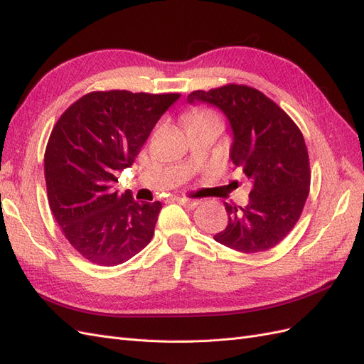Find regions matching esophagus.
Wrapping results in <instances>:
<instances>
[{"label":"esophagus","mask_w":364,"mask_h":364,"mask_svg":"<svg viewBox=\"0 0 364 364\" xmlns=\"http://www.w3.org/2000/svg\"><path fill=\"white\" fill-rule=\"evenodd\" d=\"M176 202H179L183 206H188V208H194L199 205V200L197 199H190V197H176Z\"/></svg>","instance_id":"34e87169"}]
</instances>
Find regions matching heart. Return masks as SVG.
<instances>
[{
  "label": "heart",
  "mask_w": 364,
  "mask_h": 364,
  "mask_svg": "<svg viewBox=\"0 0 364 364\" xmlns=\"http://www.w3.org/2000/svg\"><path fill=\"white\" fill-rule=\"evenodd\" d=\"M208 118H217L214 112L208 111V109H193L188 114H186V119H188L190 124L199 123V121L208 119Z\"/></svg>",
  "instance_id": "heart-1"
}]
</instances>
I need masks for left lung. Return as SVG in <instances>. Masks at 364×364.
<instances>
[{"instance_id": "obj_1", "label": "left lung", "mask_w": 364, "mask_h": 364, "mask_svg": "<svg viewBox=\"0 0 364 364\" xmlns=\"http://www.w3.org/2000/svg\"><path fill=\"white\" fill-rule=\"evenodd\" d=\"M222 109L234 132L230 159L252 181L249 203H225L229 223L214 240L237 252L279 245L299 220L310 193V158L301 129L277 103L247 85L193 91L188 103Z\"/></svg>"}]
</instances>
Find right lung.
<instances>
[{
    "label": "right lung",
    "instance_id": "obj_1",
    "mask_svg": "<svg viewBox=\"0 0 364 364\" xmlns=\"http://www.w3.org/2000/svg\"><path fill=\"white\" fill-rule=\"evenodd\" d=\"M181 94L92 91L54 124L43 156L48 205L62 234L98 266L135 257L155 234L161 202H136L114 190L151 129Z\"/></svg>",
    "mask_w": 364,
    "mask_h": 364
}]
</instances>
